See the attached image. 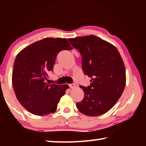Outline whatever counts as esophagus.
<instances>
[{"mask_svg": "<svg viewBox=\"0 0 146 146\" xmlns=\"http://www.w3.org/2000/svg\"><path fill=\"white\" fill-rule=\"evenodd\" d=\"M69 86H70V88L73 89L76 87V85L75 84H69Z\"/></svg>", "mask_w": 146, "mask_h": 146, "instance_id": "esophagus-1", "label": "esophagus"}]
</instances>
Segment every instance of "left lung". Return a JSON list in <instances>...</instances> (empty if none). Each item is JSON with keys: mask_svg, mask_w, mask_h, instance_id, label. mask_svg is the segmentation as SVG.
<instances>
[{"mask_svg": "<svg viewBox=\"0 0 146 146\" xmlns=\"http://www.w3.org/2000/svg\"><path fill=\"white\" fill-rule=\"evenodd\" d=\"M82 55V68L91 78L90 86L82 88L84 97L76 103L79 111L90 117L103 115L111 110L124 90L125 66L118 49L93 35L69 38Z\"/></svg>", "mask_w": 146, "mask_h": 146, "instance_id": "1", "label": "left lung"}]
</instances>
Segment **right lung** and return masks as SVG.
<instances>
[{
  "label": "right lung",
  "mask_w": 146,
  "mask_h": 146,
  "mask_svg": "<svg viewBox=\"0 0 146 146\" xmlns=\"http://www.w3.org/2000/svg\"><path fill=\"white\" fill-rule=\"evenodd\" d=\"M64 38H45L30 44L17 54L13 64L12 83L19 102L32 114L43 116L56 111L68 84H49L57 54L71 50Z\"/></svg>",
  "instance_id": "1"
}]
</instances>
